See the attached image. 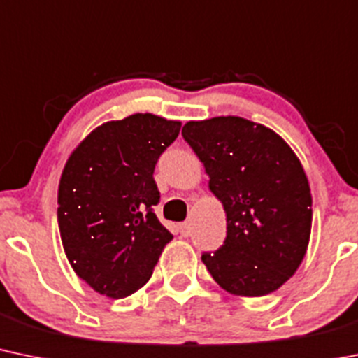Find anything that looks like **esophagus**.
I'll return each mask as SVG.
<instances>
[{
  "mask_svg": "<svg viewBox=\"0 0 358 358\" xmlns=\"http://www.w3.org/2000/svg\"><path fill=\"white\" fill-rule=\"evenodd\" d=\"M178 231H180V234H182L183 238H187V236H190V224L188 222H182L178 226Z\"/></svg>",
  "mask_w": 358,
  "mask_h": 358,
  "instance_id": "1",
  "label": "esophagus"
}]
</instances>
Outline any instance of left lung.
<instances>
[{
    "instance_id": "obj_1",
    "label": "left lung",
    "mask_w": 358,
    "mask_h": 358,
    "mask_svg": "<svg viewBox=\"0 0 358 358\" xmlns=\"http://www.w3.org/2000/svg\"><path fill=\"white\" fill-rule=\"evenodd\" d=\"M182 136L226 212L224 245L202 255L212 278L245 297L282 287L311 236V188L296 152L272 129L234 115L190 120Z\"/></svg>"
}]
</instances>
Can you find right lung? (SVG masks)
<instances>
[{
    "label": "right lung",
    "instance_id": "1",
    "mask_svg": "<svg viewBox=\"0 0 358 358\" xmlns=\"http://www.w3.org/2000/svg\"><path fill=\"white\" fill-rule=\"evenodd\" d=\"M182 122L134 113L98 125L71 152L57 190L62 248L81 280L122 299L151 278L170 231L152 212V173Z\"/></svg>",
    "mask_w": 358,
    "mask_h": 358
}]
</instances>
